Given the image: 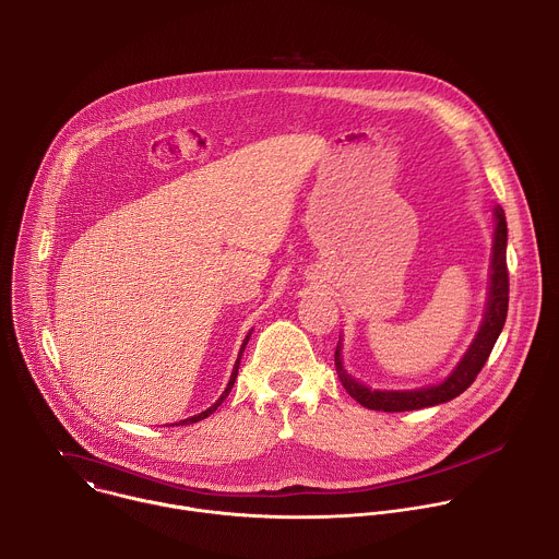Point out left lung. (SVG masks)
Instances as JSON below:
<instances>
[{
  "instance_id": "left-lung-1",
  "label": "left lung",
  "mask_w": 559,
  "mask_h": 559,
  "mask_svg": "<svg viewBox=\"0 0 559 559\" xmlns=\"http://www.w3.org/2000/svg\"><path fill=\"white\" fill-rule=\"evenodd\" d=\"M491 283H489V300L487 311L483 318V325L477 330L473 343L468 345L466 354L457 362V367L438 384L420 386V389H407V391H380L369 389L362 382L354 380L341 358V341L334 354L336 373L347 389V393L367 409L373 412H414L425 407H436L442 403L453 401L464 389L473 384L477 373L483 371L485 362L491 356V349L504 328L507 311H509V270H507V218L504 210L496 205V234H493V259H491Z\"/></svg>"
}]
</instances>
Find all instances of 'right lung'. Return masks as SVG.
<instances>
[{
  "instance_id": "obj_1",
  "label": "right lung",
  "mask_w": 559,
  "mask_h": 559,
  "mask_svg": "<svg viewBox=\"0 0 559 559\" xmlns=\"http://www.w3.org/2000/svg\"><path fill=\"white\" fill-rule=\"evenodd\" d=\"M248 341H250V334L246 336V341H243V345H241V352H238V358H236V362H234V369H231V376H229V382H227V386H225V391L221 393V397L218 401L212 405V407H207L205 412H201L199 416H192V418H186V420H181L179 425H192V423H199V420H203V418H207L210 414H214L218 407H221V403L225 401L227 397V393H229V389L234 386V380H236V376H238V365H241V356H243V349H246V345H248Z\"/></svg>"
}]
</instances>
